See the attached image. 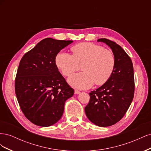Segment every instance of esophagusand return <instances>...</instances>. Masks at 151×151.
Masks as SVG:
<instances>
[{
    "instance_id": "34e87169",
    "label": "esophagus",
    "mask_w": 151,
    "mask_h": 151,
    "mask_svg": "<svg viewBox=\"0 0 151 151\" xmlns=\"http://www.w3.org/2000/svg\"><path fill=\"white\" fill-rule=\"evenodd\" d=\"M80 91H78V90H77V89H76L75 91H74V93L76 94H80Z\"/></svg>"
}]
</instances>
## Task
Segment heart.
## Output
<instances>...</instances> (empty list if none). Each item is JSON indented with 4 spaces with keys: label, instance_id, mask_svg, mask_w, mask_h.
Segmentation results:
<instances>
[{
    "label": "heart",
    "instance_id": "b5f03b06",
    "mask_svg": "<svg viewBox=\"0 0 151 151\" xmlns=\"http://www.w3.org/2000/svg\"><path fill=\"white\" fill-rule=\"evenodd\" d=\"M73 55L59 52L55 57V64L62 74L69 76L82 66L83 72L77 73L68 79L74 88L86 89L94 83L103 84L109 79L115 67L116 60L113 52L91 43H82L72 48Z\"/></svg>",
    "mask_w": 151,
    "mask_h": 151
}]
</instances>
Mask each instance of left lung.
Listing matches in <instances>:
<instances>
[{"mask_svg": "<svg viewBox=\"0 0 151 151\" xmlns=\"http://www.w3.org/2000/svg\"><path fill=\"white\" fill-rule=\"evenodd\" d=\"M98 42L110 47L116 64L109 79L89 93L85 113L94 124L106 127L120 121L129 109L134 95V74L132 60L120 45L106 38L98 39Z\"/></svg>", "mask_w": 151, "mask_h": 151, "instance_id": "8db88e82", "label": "left lung"}]
</instances>
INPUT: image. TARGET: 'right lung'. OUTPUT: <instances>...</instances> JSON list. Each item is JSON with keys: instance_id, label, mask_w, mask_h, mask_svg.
<instances>
[{"instance_id": "right-lung-1", "label": "right lung", "mask_w": 151, "mask_h": 151, "mask_svg": "<svg viewBox=\"0 0 151 151\" xmlns=\"http://www.w3.org/2000/svg\"><path fill=\"white\" fill-rule=\"evenodd\" d=\"M72 42L43 39L20 61L15 81L16 97L22 113L36 125L47 127L60 120L65 101L74 95V90L55 64L57 55Z\"/></svg>"}]
</instances>
